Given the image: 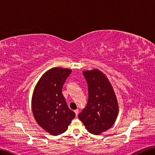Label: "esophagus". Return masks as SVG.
Listing matches in <instances>:
<instances>
[{
    "instance_id": "obj_1",
    "label": "esophagus",
    "mask_w": 155,
    "mask_h": 155,
    "mask_svg": "<svg viewBox=\"0 0 155 155\" xmlns=\"http://www.w3.org/2000/svg\"><path fill=\"white\" fill-rule=\"evenodd\" d=\"M74 113H75L76 116L77 117V115H78V109H76V110H74Z\"/></svg>"
}]
</instances>
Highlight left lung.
Returning a JSON list of instances; mask_svg holds the SVG:
<instances>
[{"label":"left lung","mask_w":155,"mask_h":155,"mask_svg":"<svg viewBox=\"0 0 155 155\" xmlns=\"http://www.w3.org/2000/svg\"><path fill=\"white\" fill-rule=\"evenodd\" d=\"M88 84L87 106L78 115L88 132L98 135L114 124L118 113L116 95L107 77L98 69L83 72Z\"/></svg>","instance_id":"8db88e82"}]
</instances>
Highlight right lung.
Wrapping results in <instances>:
<instances>
[{
	"instance_id": "right-lung-1",
	"label": "right lung",
	"mask_w": 155,
	"mask_h": 155,
	"mask_svg": "<svg viewBox=\"0 0 155 155\" xmlns=\"http://www.w3.org/2000/svg\"><path fill=\"white\" fill-rule=\"evenodd\" d=\"M71 72L61 67L50 69L42 76L32 94V110L35 120L52 135L65 132L75 117L62 94V87Z\"/></svg>"
}]
</instances>
